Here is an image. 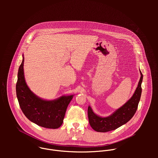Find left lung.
Masks as SVG:
<instances>
[{
	"label": "left lung",
	"instance_id": "8db88e82",
	"mask_svg": "<svg viewBox=\"0 0 158 158\" xmlns=\"http://www.w3.org/2000/svg\"><path fill=\"white\" fill-rule=\"evenodd\" d=\"M141 75L138 85L132 98L111 116L107 118L99 117L94 113L91 107H88L89 124L94 130L101 132L114 130L127 123L133 117L137 110L141 96V83L143 77L141 72Z\"/></svg>",
	"mask_w": 158,
	"mask_h": 158
}]
</instances>
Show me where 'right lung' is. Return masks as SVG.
<instances>
[{
	"instance_id": "right-lung-1",
	"label": "right lung",
	"mask_w": 158,
	"mask_h": 158,
	"mask_svg": "<svg viewBox=\"0 0 158 158\" xmlns=\"http://www.w3.org/2000/svg\"><path fill=\"white\" fill-rule=\"evenodd\" d=\"M24 57L19 67L16 94L20 107L28 119L39 126L57 129L64 120L67 106L73 95L62 96L54 101H45L34 94L27 85L24 76Z\"/></svg>"
}]
</instances>
